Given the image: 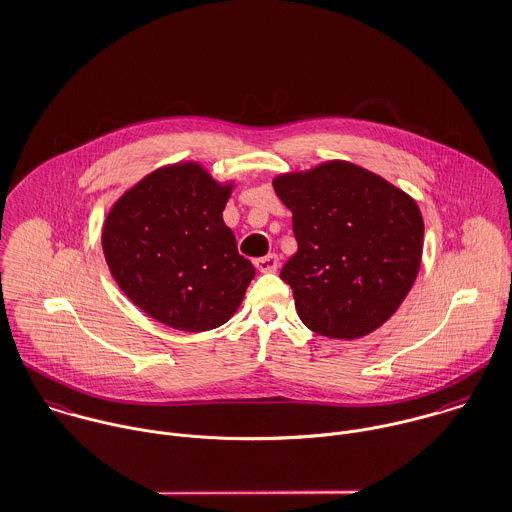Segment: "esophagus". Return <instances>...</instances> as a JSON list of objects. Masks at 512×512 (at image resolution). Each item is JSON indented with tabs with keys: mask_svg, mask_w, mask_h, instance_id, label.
Returning <instances> with one entry per match:
<instances>
[{
	"mask_svg": "<svg viewBox=\"0 0 512 512\" xmlns=\"http://www.w3.org/2000/svg\"><path fill=\"white\" fill-rule=\"evenodd\" d=\"M255 267H257L261 273H273V271H277V267H279V257H277L275 253H269V255H265V257H261V259H255Z\"/></svg>",
	"mask_w": 512,
	"mask_h": 512,
	"instance_id": "obj_1",
	"label": "esophagus"
}]
</instances>
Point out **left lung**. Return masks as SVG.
<instances>
[{"label": "left lung", "mask_w": 512, "mask_h": 512, "mask_svg": "<svg viewBox=\"0 0 512 512\" xmlns=\"http://www.w3.org/2000/svg\"><path fill=\"white\" fill-rule=\"evenodd\" d=\"M273 187L293 213L297 253L281 279L293 289L301 321L345 341L389 321L421 267L425 223L417 201L341 159L281 173Z\"/></svg>", "instance_id": "1"}]
</instances>
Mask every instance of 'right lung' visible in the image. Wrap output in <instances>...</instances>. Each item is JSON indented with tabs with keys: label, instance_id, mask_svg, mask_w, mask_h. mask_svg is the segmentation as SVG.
Segmentation results:
<instances>
[{
	"label": "right lung",
	"instance_id": "add662e5",
	"mask_svg": "<svg viewBox=\"0 0 512 512\" xmlns=\"http://www.w3.org/2000/svg\"><path fill=\"white\" fill-rule=\"evenodd\" d=\"M233 189L235 181L181 161L151 171L111 205L101 229L107 267L151 319L201 333L237 313L255 267L223 221Z\"/></svg>",
	"mask_w": 512,
	"mask_h": 512
}]
</instances>
